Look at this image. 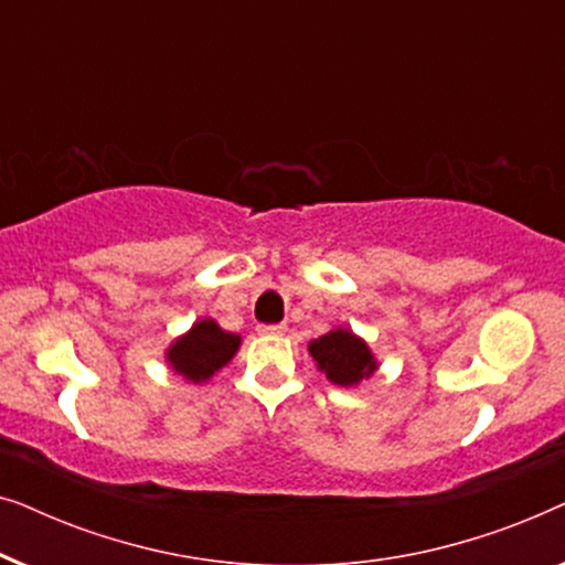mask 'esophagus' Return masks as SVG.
<instances>
[{
  "mask_svg": "<svg viewBox=\"0 0 565 565\" xmlns=\"http://www.w3.org/2000/svg\"><path fill=\"white\" fill-rule=\"evenodd\" d=\"M257 331L265 337H280L285 334V323H262Z\"/></svg>",
  "mask_w": 565,
  "mask_h": 565,
  "instance_id": "obj_1",
  "label": "esophagus"
}]
</instances>
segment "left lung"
Wrapping results in <instances>:
<instances>
[{"label": "left lung", "mask_w": 565, "mask_h": 565, "mask_svg": "<svg viewBox=\"0 0 565 565\" xmlns=\"http://www.w3.org/2000/svg\"><path fill=\"white\" fill-rule=\"evenodd\" d=\"M308 354L313 358L316 367L327 373L331 383L342 385V388L360 385L377 370V360L370 352L365 339L342 327L331 329L329 334L319 339H311Z\"/></svg>", "instance_id": "1"}]
</instances>
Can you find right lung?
<instances>
[{
  "label": "right lung",
  "mask_w": 565,
  "mask_h": 565,
  "mask_svg": "<svg viewBox=\"0 0 565 565\" xmlns=\"http://www.w3.org/2000/svg\"><path fill=\"white\" fill-rule=\"evenodd\" d=\"M238 347H242V337L221 329L218 321L200 319L167 347V362L184 381L205 383L234 360Z\"/></svg>",
  "instance_id": "add662e5"
}]
</instances>
